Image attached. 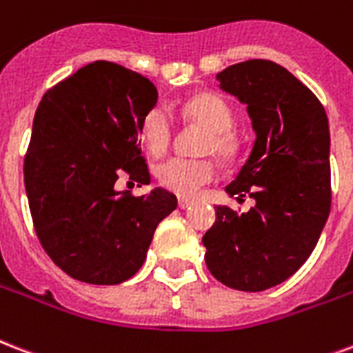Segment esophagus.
Masks as SVG:
<instances>
[{"label":"esophagus","mask_w":353,"mask_h":353,"mask_svg":"<svg viewBox=\"0 0 353 353\" xmlns=\"http://www.w3.org/2000/svg\"><path fill=\"white\" fill-rule=\"evenodd\" d=\"M177 205H179V209H188V207L192 205V200H187V198H179Z\"/></svg>","instance_id":"obj_1"}]
</instances>
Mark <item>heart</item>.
Masks as SVG:
<instances>
[{"label":"heart","instance_id":"heart-1","mask_svg":"<svg viewBox=\"0 0 353 353\" xmlns=\"http://www.w3.org/2000/svg\"><path fill=\"white\" fill-rule=\"evenodd\" d=\"M185 117L196 125L209 129L203 142V153H216L230 161L239 152V141L231 131L235 114L231 107L216 94H198L185 103ZM176 123L170 109L165 103L155 105L142 120L141 133L148 152L159 157L166 153L174 141ZM161 187L183 198H192L216 177V166L207 159L172 157L161 163L155 170Z\"/></svg>","mask_w":353,"mask_h":353}]
</instances>
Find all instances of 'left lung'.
Here are the masks:
<instances>
[{
  "label": "left lung",
  "instance_id": "left-lung-1",
  "mask_svg": "<svg viewBox=\"0 0 353 353\" xmlns=\"http://www.w3.org/2000/svg\"><path fill=\"white\" fill-rule=\"evenodd\" d=\"M246 103L255 131L248 161L225 190L248 194V212L219 205L201 242L209 272L231 289L259 292L307 261L332 207L330 125L319 98L283 66L252 59L216 74Z\"/></svg>",
  "mask_w": 353,
  "mask_h": 353
}]
</instances>
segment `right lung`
Wrapping results in <instances>:
<instances>
[{"label":"right lung","instance_id":"right-lung-1","mask_svg":"<svg viewBox=\"0 0 353 353\" xmlns=\"http://www.w3.org/2000/svg\"><path fill=\"white\" fill-rule=\"evenodd\" d=\"M157 98L148 77L96 61L40 101L23 181L40 244L70 278L118 285L134 276L159 222L177 207L165 188L133 196L114 187L120 176L152 179L139 137Z\"/></svg>","mask_w":353,"mask_h":353}]
</instances>
